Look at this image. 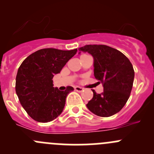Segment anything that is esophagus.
<instances>
[{
  "instance_id": "34e87169",
  "label": "esophagus",
  "mask_w": 154,
  "mask_h": 154,
  "mask_svg": "<svg viewBox=\"0 0 154 154\" xmlns=\"http://www.w3.org/2000/svg\"><path fill=\"white\" fill-rule=\"evenodd\" d=\"M74 90L78 91V92H80V91H83V88H82V87H80V86H75L74 87Z\"/></svg>"
}]
</instances>
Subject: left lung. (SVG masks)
<instances>
[{
  "mask_svg": "<svg viewBox=\"0 0 154 154\" xmlns=\"http://www.w3.org/2000/svg\"><path fill=\"white\" fill-rule=\"evenodd\" d=\"M78 50L92 56L94 77L103 87L101 94L93 90L87 108L100 117L116 114L126 104L133 88L135 73L131 63L122 52L103 45H85Z\"/></svg>",
  "mask_w": 154,
  "mask_h": 154,
  "instance_id": "left-lung-1",
  "label": "left lung"
}]
</instances>
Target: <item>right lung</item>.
Returning a JSON list of instances; mask_svg holds the SVG:
<instances>
[{
	"mask_svg": "<svg viewBox=\"0 0 154 154\" xmlns=\"http://www.w3.org/2000/svg\"><path fill=\"white\" fill-rule=\"evenodd\" d=\"M77 51V49L38 50L20 66L15 79V91L21 106L36 122H51L63 111L66 97L74 88L68 86L66 90L60 91L54 87L53 77Z\"/></svg>",
	"mask_w": 154,
	"mask_h": 154,
	"instance_id": "add662e5",
	"label": "right lung"
}]
</instances>
